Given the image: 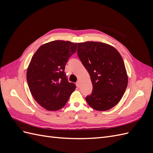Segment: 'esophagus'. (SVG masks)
Returning a JSON list of instances; mask_svg holds the SVG:
<instances>
[{
    "label": "esophagus",
    "instance_id": "34e87169",
    "mask_svg": "<svg viewBox=\"0 0 153 153\" xmlns=\"http://www.w3.org/2000/svg\"><path fill=\"white\" fill-rule=\"evenodd\" d=\"M76 85L77 86V87L79 88L80 87V82L79 81H77L76 83Z\"/></svg>",
    "mask_w": 153,
    "mask_h": 153
}]
</instances>
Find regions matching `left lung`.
<instances>
[{
  "mask_svg": "<svg viewBox=\"0 0 153 153\" xmlns=\"http://www.w3.org/2000/svg\"><path fill=\"white\" fill-rule=\"evenodd\" d=\"M78 56L89 73L93 86L87 103L99 111L108 110L121 100L128 85L123 59L118 51L101 42L78 43Z\"/></svg>",
  "mask_w": 153,
  "mask_h": 153,
  "instance_id": "1",
  "label": "left lung"
}]
</instances>
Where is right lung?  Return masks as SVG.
I'll list each match as a JSON object with an SVG mask.
<instances>
[{
	"instance_id": "right-lung-1",
	"label": "right lung",
	"mask_w": 153,
	"mask_h": 153,
	"mask_svg": "<svg viewBox=\"0 0 153 153\" xmlns=\"http://www.w3.org/2000/svg\"><path fill=\"white\" fill-rule=\"evenodd\" d=\"M77 43L56 40L38 48L27 71L30 91L37 103L50 111L62 108L75 90L64 71L66 64L76 51Z\"/></svg>"
}]
</instances>
